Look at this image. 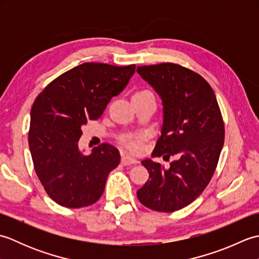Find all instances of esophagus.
<instances>
[{"label":"esophagus","mask_w":259,"mask_h":259,"mask_svg":"<svg viewBox=\"0 0 259 259\" xmlns=\"http://www.w3.org/2000/svg\"><path fill=\"white\" fill-rule=\"evenodd\" d=\"M138 162V160H136L135 158L130 157V156H122L121 158V163L124 164V166H129V164H135Z\"/></svg>","instance_id":"obj_1"}]
</instances>
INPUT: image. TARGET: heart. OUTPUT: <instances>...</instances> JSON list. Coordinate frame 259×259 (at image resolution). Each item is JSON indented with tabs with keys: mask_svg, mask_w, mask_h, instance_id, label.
Returning a JSON list of instances; mask_svg holds the SVG:
<instances>
[{
	"mask_svg": "<svg viewBox=\"0 0 259 259\" xmlns=\"http://www.w3.org/2000/svg\"><path fill=\"white\" fill-rule=\"evenodd\" d=\"M137 93H151V92L149 90H141V91L137 92ZM125 146L130 151H133V152H139L141 150V146H140L139 141L137 138L126 139L125 140Z\"/></svg>",
	"mask_w": 259,
	"mask_h": 259,
	"instance_id": "b5f03b06",
	"label": "heart"
}]
</instances>
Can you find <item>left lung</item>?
Returning a JSON list of instances; mask_svg holds the SVG:
<instances>
[{
	"mask_svg": "<svg viewBox=\"0 0 259 259\" xmlns=\"http://www.w3.org/2000/svg\"><path fill=\"white\" fill-rule=\"evenodd\" d=\"M162 101L163 122L152 157L176 156L169 168L145 159L149 179L137 191L142 205L161 212L188 206L210 181L224 146L216 96L201 75L175 63L137 68Z\"/></svg>",
	"mask_w": 259,
	"mask_h": 259,
	"instance_id": "obj_1",
	"label": "left lung"
}]
</instances>
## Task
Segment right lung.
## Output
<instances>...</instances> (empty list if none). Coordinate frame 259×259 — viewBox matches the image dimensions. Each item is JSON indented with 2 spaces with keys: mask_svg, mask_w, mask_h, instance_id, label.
<instances>
[{
  "mask_svg": "<svg viewBox=\"0 0 259 259\" xmlns=\"http://www.w3.org/2000/svg\"><path fill=\"white\" fill-rule=\"evenodd\" d=\"M135 70V64L87 62L58 76L35 99L29 147L38 179L59 205L87 207L103 194L110 171L120 162V153L115 147L102 144L83 155L79 149L82 126L101 117Z\"/></svg>",
  "mask_w": 259,
  "mask_h": 259,
  "instance_id": "add662e5",
  "label": "right lung"
}]
</instances>
